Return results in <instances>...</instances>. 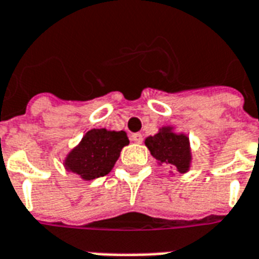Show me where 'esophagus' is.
I'll use <instances>...</instances> for the list:
<instances>
[{
    "label": "esophagus",
    "mask_w": 259,
    "mask_h": 259,
    "mask_svg": "<svg viewBox=\"0 0 259 259\" xmlns=\"http://www.w3.org/2000/svg\"><path fill=\"white\" fill-rule=\"evenodd\" d=\"M131 139L135 142V143H142L143 142V135L140 132H136V134H132Z\"/></svg>",
    "instance_id": "esophagus-1"
}]
</instances>
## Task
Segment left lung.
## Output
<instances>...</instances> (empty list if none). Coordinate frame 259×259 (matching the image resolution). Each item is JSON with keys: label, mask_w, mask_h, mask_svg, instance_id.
Here are the masks:
<instances>
[{"label": "left lung", "mask_w": 259, "mask_h": 259, "mask_svg": "<svg viewBox=\"0 0 259 259\" xmlns=\"http://www.w3.org/2000/svg\"><path fill=\"white\" fill-rule=\"evenodd\" d=\"M146 146L157 161L174 166L177 171L185 173L189 169V139L185 135H176L170 128L146 139Z\"/></svg>", "instance_id": "1"}]
</instances>
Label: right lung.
I'll use <instances>...</instances> for the list:
<instances>
[{
	"mask_svg": "<svg viewBox=\"0 0 259 259\" xmlns=\"http://www.w3.org/2000/svg\"><path fill=\"white\" fill-rule=\"evenodd\" d=\"M128 143L130 140L124 131L92 130L79 146L70 152L65 165L83 180L104 177L111 171L119 159L121 148Z\"/></svg>",
	"mask_w": 259,
	"mask_h": 259,
	"instance_id": "right-lung-1",
	"label": "right lung"
}]
</instances>
